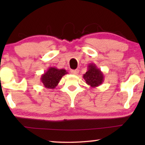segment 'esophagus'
<instances>
[{"mask_svg": "<svg viewBox=\"0 0 145 145\" xmlns=\"http://www.w3.org/2000/svg\"><path fill=\"white\" fill-rule=\"evenodd\" d=\"M71 72L72 73V74L77 75V74H78L79 71H78V70H71Z\"/></svg>", "mask_w": 145, "mask_h": 145, "instance_id": "34e87169", "label": "esophagus"}]
</instances>
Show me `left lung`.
Segmentation results:
<instances>
[{"label":"left lung","instance_id":"obj_1","mask_svg":"<svg viewBox=\"0 0 145 145\" xmlns=\"http://www.w3.org/2000/svg\"><path fill=\"white\" fill-rule=\"evenodd\" d=\"M83 78L86 84L91 88H96L102 84L104 81V76L100 69L94 63H90L88 65V70L83 75Z\"/></svg>","mask_w":145,"mask_h":145}]
</instances>
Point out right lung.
I'll use <instances>...</instances> for the list:
<instances>
[{
  "label": "right lung",
  "instance_id": "right-lung-1",
  "mask_svg": "<svg viewBox=\"0 0 145 145\" xmlns=\"http://www.w3.org/2000/svg\"><path fill=\"white\" fill-rule=\"evenodd\" d=\"M67 73L65 69L49 67L46 72L41 76V82L45 88L54 89L58 85L62 77Z\"/></svg>",
  "mask_w": 145,
  "mask_h": 145
}]
</instances>
